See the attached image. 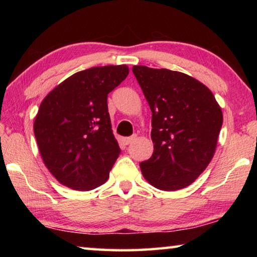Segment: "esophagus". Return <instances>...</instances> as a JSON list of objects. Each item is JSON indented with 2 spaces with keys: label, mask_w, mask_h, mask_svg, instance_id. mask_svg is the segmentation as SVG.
Here are the masks:
<instances>
[{
  "label": "esophagus",
  "mask_w": 257,
  "mask_h": 257,
  "mask_svg": "<svg viewBox=\"0 0 257 257\" xmlns=\"http://www.w3.org/2000/svg\"><path fill=\"white\" fill-rule=\"evenodd\" d=\"M136 138H137L136 135H133V136L124 138V139H123V142H124V144H125V145H129V144H132L133 142L136 141Z\"/></svg>",
  "instance_id": "esophagus-1"
}]
</instances>
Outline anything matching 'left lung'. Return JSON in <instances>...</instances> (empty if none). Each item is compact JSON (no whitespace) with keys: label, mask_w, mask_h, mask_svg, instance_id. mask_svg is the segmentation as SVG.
Wrapping results in <instances>:
<instances>
[{"label":"left lung","mask_w":257,"mask_h":257,"mask_svg":"<svg viewBox=\"0 0 257 257\" xmlns=\"http://www.w3.org/2000/svg\"><path fill=\"white\" fill-rule=\"evenodd\" d=\"M152 111L154 151L139 163L143 176L161 190L193 184L214 155L223 122L214 95L201 81L168 69L134 66Z\"/></svg>","instance_id":"obj_1"}]
</instances>
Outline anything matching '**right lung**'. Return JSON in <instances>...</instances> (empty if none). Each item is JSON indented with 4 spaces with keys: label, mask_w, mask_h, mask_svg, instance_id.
<instances>
[{
    "label": "right lung",
    "mask_w": 257,
    "mask_h": 257,
    "mask_svg": "<svg viewBox=\"0 0 257 257\" xmlns=\"http://www.w3.org/2000/svg\"><path fill=\"white\" fill-rule=\"evenodd\" d=\"M128 73L124 64L89 68L43 99L34 133L46 168L60 184L92 190L107 180L121 152L111 129L107 94Z\"/></svg>",
    "instance_id": "add662e5"
}]
</instances>
